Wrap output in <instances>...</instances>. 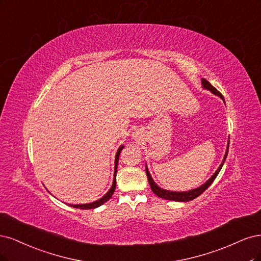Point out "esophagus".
<instances>
[{
  "label": "esophagus",
  "mask_w": 261,
  "mask_h": 261,
  "mask_svg": "<svg viewBox=\"0 0 261 261\" xmlns=\"http://www.w3.org/2000/svg\"><path fill=\"white\" fill-rule=\"evenodd\" d=\"M139 137H140V133L138 132V131H136L133 133V138H136V139H139Z\"/></svg>",
  "instance_id": "1"
}]
</instances>
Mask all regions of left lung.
<instances>
[{"mask_svg": "<svg viewBox=\"0 0 261 261\" xmlns=\"http://www.w3.org/2000/svg\"><path fill=\"white\" fill-rule=\"evenodd\" d=\"M201 86H203V89L205 90H209L210 92H212L213 94L219 96L223 102H224V97L222 96V94L220 93L219 91H217L210 83L206 80V79H201ZM225 104V102H224ZM229 143H230V139L228 141V145H226V149H225V154H224V157L222 159V163L220 164V166L218 167V169L216 170V172L210 176V178L204 183L201 184L200 187L196 188V189H193V190H190V191H184V192H173V191H168V190H165V189H162L159 186H157V184L155 183V181L153 180L152 175H150L149 171H148V168H147V165H145V169H146V175H147V179H148V183L150 186V189H152L153 193H155V194L161 197V198H164V199H168V200H174V201H189V200H192L194 199L196 197H198L201 193L205 192L210 184H212L214 182V180L217 178L218 173L220 172L221 168L225 162V158L226 156H228V150H229Z\"/></svg>", "mask_w": 261, "mask_h": 261, "instance_id": "obj_1", "label": "left lung"}]
</instances>
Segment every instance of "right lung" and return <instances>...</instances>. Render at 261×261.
Instances as JSON below:
<instances>
[{
    "mask_svg": "<svg viewBox=\"0 0 261 261\" xmlns=\"http://www.w3.org/2000/svg\"><path fill=\"white\" fill-rule=\"evenodd\" d=\"M124 147V145H121L118 150H117L116 153V156H115V171H114V180H113V186L112 188L109 189V191L106 193V194L102 197L99 198L95 201H93V203H88V204H79V205H72V204H68L70 207H73V208H80V209H94V208H97L99 206H102L104 203H106V201L112 197V195L114 194L115 192V189H116V174H117V166H118V162H119V155H120V152L122 150V148Z\"/></svg>",
    "mask_w": 261,
    "mask_h": 261,
    "instance_id": "1",
    "label": "right lung"
}]
</instances>
